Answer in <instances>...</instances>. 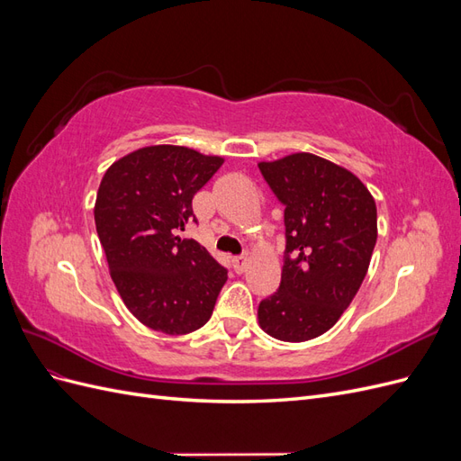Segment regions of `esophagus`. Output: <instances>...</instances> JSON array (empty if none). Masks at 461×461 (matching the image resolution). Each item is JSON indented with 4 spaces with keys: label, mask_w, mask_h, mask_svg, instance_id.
Instances as JSON below:
<instances>
[{
    "label": "esophagus",
    "mask_w": 461,
    "mask_h": 461,
    "mask_svg": "<svg viewBox=\"0 0 461 461\" xmlns=\"http://www.w3.org/2000/svg\"><path fill=\"white\" fill-rule=\"evenodd\" d=\"M232 269L236 273H244L248 269V256H239L232 258Z\"/></svg>",
    "instance_id": "34e87169"
}]
</instances>
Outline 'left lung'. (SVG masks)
<instances>
[{"mask_svg":"<svg viewBox=\"0 0 461 461\" xmlns=\"http://www.w3.org/2000/svg\"><path fill=\"white\" fill-rule=\"evenodd\" d=\"M258 167L285 205L286 229L281 286L261 300L259 325L276 340H312L337 323L364 283L376 205L354 173L313 153Z\"/></svg>","mask_w":461,"mask_h":461,"instance_id":"8db88e82","label":"left lung"}]
</instances>
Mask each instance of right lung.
<instances>
[{
  "label": "right lung",
  "instance_id": "obj_1",
  "mask_svg": "<svg viewBox=\"0 0 461 461\" xmlns=\"http://www.w3.org/2000/svg\"><path fill=\"white\" fill-rule=\"evenodd\" d=\"M222 161L185 146H148L102 178L94 219L111 278L131 313L153 330L203 327L227 283V269L203 246L176 236L196 221L194 194Z\"/></svg>",
  "mask_w": 461,
  "mask_h": 461
}]
</instances>
